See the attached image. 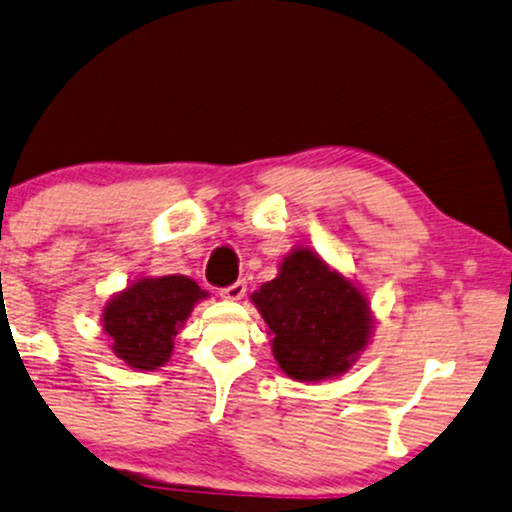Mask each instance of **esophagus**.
<instances>
[{
  "label": "esophagus",
  "mask_w": 512,
  "mask_h": 512,
  "mask_svg": "<svg viewBox=\"0 0 512 512\" xmlns=\"http://www.w3.org/2000/svg\"><path fill=\"white\" fill-rule=\"evenodd\" d=\"M245 290H248V285H245V281H236L234 285H227V288L220 290V297L229 299V302H238L245 295Z\"/></svg>",
  "instance_id": "esophagus-1"
}]
</instances>
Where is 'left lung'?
I'll return each instance as SVG.
<instances>
[{"mask_svg": "<svg viewBox=\"0 0 512 512\" xmlns=\"http://www.w3.org/2000/svg\"><path fill=\"white\" fill-rule=\"evenodd\" d=\"M281 370L297 381L339 377L372 337L367 297L309 248H295L274 281L252 292Z\"/></svg>", "mask_w": 512, "mask_h": 512, "instance_id": "left-lung-1", "label": "left lung"}]
</instances>
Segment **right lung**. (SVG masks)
Segmentation results:
<instances>
[{
  "mask_svg": "<svg viewBox=\"0 0 512 512\" xmlns=\"http://www.w3.org/2000/svg\"><path fill=\"white\" fill-rule=\"evenodd\" d=\"M206 297L196 281L180 274L133 281L102 311V330L112 339L114 356L133 370H159L168 363L194 304Z\"/></svg>",
  "mask_w": 512,
  "mask_h": 512,
  "instance_id": "obj_1",
  "label": "right lung"
}]
</instances>
